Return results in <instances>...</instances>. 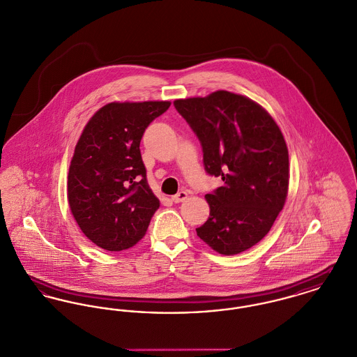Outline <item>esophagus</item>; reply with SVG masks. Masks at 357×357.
Wrapping results in <instances>:
<instances>
[{
  "mask_svg": "<svg viewBox=\"0 0 357 357\" xmlns=\"http://www.w3.org/2000/svg\"><path fill=\"white\" fill-rule=\"evenodd\" d=\"M188 198V192H185V190H182V192H178V194H175V195H172V202H175V204H179V202H183L185 199Z\"/></svg>",
  "mask_w": 357,
  "mask_h": 357,
  "instance_id": "1",
  "label": "esophagus"
}]
</instances>
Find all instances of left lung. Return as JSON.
I'll return each mask as SVG.
<instances>
[{"label":"left lung","mask_w":357,"mask_h":357,"mask_svg":"<svg viewBox=\"0 0 357 357\" xmlns=\"http://www.w3.org/2000/svg\"><path fill=\"white\" fill-rule=\"evenodd\" d=\"M174 106L201 142L206 174L224 182L205 195L211 215L197 235L224 255L246 251L271 231L285 204L289 160L282 133L259 105L228 91Z\"/></svg>","instance_id":"1"}]
</instances>
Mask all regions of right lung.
<instances>
[{"instance_id":"add662e5","label":"right lung","mask_w":357,"mask_h":357,"mask_svg":"<svg viewBox=\"0 0 357 357\" xmlns=\"http://www.w3.org/2000/svg\"><path fill=\"white\" fill-rule=\"evenodd\" d=\"M169 102L109 103L82 130L68 175V199L84 235L122 251L139 242L160 206L151 190L139 142Z\"/></svg>"}]
</instances>
